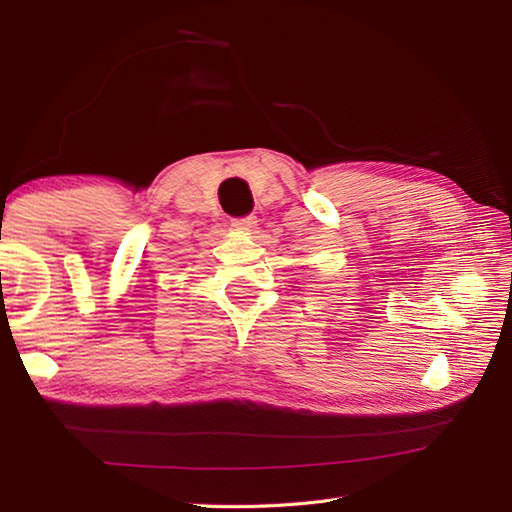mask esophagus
<instances>
[{
	"instance_id": "34e87169",
	"label": "esophagus",
	"mask_w": 512,
	"mask_h": 512,
	"mask_svg": "<svg viewBox=\"0 0 512 512\" xmlns=\"http://www.w3.org/2000/svg\"><path fill=\"white\" fill-rule=\"evenodd\" d=\"M256 222H258L256 215H243V218H235L230 224L237 230H252V228H256Z\"/></svg>"
}]
</instances>
